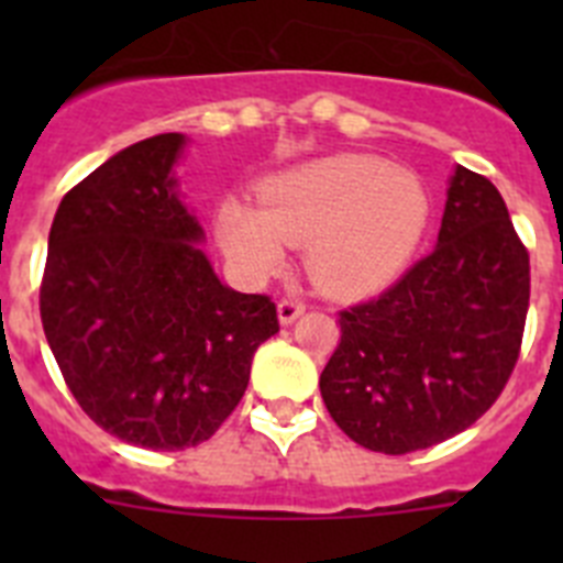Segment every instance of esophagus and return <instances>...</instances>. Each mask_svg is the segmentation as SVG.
<instances>
[{
	"instance_id": "34e87169",
	"label": "esophagus",
	"mask_w": 563,
	"mask_h": 563,
	"mask_svg": "<svg viewBox=\"0 0 563 563\" xmlns=\"http://www.w3.org/2000/svg\"><path fill=\"white\" fill-rule=\"evenodd\" d=\"M305 310L307 305L301 301V298H282V301H278V321H282L285 327L292 324V321H296Z\"/></svg>"
}]
</instances>
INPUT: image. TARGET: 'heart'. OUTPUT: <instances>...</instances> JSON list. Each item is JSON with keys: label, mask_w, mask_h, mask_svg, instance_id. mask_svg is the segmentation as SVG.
<instances>
[{"label": "heart", "mask_w": 563, "mask_h": 563, "mask_svg": "<svg viewBox=\"0 0 563 563\" xmlns=\"http://www.w3.org/2000/svg\"><path fill=\"white\" fill-rule=\"evenodd\" d=\"M431 217L415 172L372 154H330L258 183L253 208L225 200L217 236L239 271H278L287 245L305 242V265L335 296H366L409 265Z\"/></svg>", "instance_id": "1"}]
</instances>
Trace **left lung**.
Masks as SVG:
<instances>
[{"mask_svg":"<svg viewBox=\"0 0 563 563\" xmlns=\"http://www.w3.org/2000/svg\"><path fill=\"white\" fill-rule=\"evenodd\" d=\"M530 256L501 194L456 166L437 247L372 301L338 312L321 372L332 420L357 445L409 454L474 426L519 361Z\"/></svg>","mask_w":563,"mask_h":563,"instance_id":"left-lung-1","label":"left lung"}]
</instances>
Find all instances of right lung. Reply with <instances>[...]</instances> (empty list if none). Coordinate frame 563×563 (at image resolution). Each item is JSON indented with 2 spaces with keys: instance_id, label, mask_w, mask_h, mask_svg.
Instances as JSON below:
<instances>
[{
  "instance_id": "obj_1",
  "label": "right lung",
  "mask_w": 563,
  "mask_h": 563,
  "mask_svg": "<svg viewBox=\"0 0 563 563\" xmlns=\"http://www.w3.org/2000/svg\"><path fill=\"white\" fill-rule=\"evenodd\" d=\"M186 137L154 134L64 194L49 228L38 310L64 383L118 440L152 451L206 442L278 332L271 296L213 273L177 194Z\"/></svg>"
}]
</instances>
